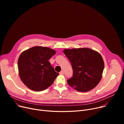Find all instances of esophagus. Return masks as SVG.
I'll use <instances>...</instances> for the list:
<instances>
[{"mask_svg":"<svg viewBox=\"0 0 124 124\" xmlns=\"http://www.w3.org/2000/svg\"><path fill=\"white\" fill-rule=\"evenodd\" d=\"M59 73H60V75H63L64 74V71H61Z\"/></svg>","mask_w":124,"mask_h":124,"instance_id":"obj_1","label":"esophagus"}]
</instances>
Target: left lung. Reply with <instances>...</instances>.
I'll use <instances>...</instances> for the list:
<instances>
[{
  "mask_svg": "<svg viewBox=\"0 0 124 124\" xmlns=\"http://www.w3.org/2000/svg\"><path fill=\"white\" fill-rule=\"evenodd\" d=\"M63 52L73 69V76L67 80L69 85L80 92L94 88L101 79L105 66L101 54L89 48L67 49Z\"/></svg>",
  "mask_w": 124,
  "mask_h": 124,
  "instance_id": "left-lung-1",
  "label": "left lung"
}]
</instances>
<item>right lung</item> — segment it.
Instances as JSON below:
<instances>
[{
	"mask_svg": "<svg viewBox=\"0 0 124 124\" xmlns=\"http://www.w3.org/2000/svg\"><path fill=\"white\" fill-rule=\"evenodd\" d=\"M53 49L41 46L22 52L18 59V69L22 82L30 89L40 92L51 86L59 75L48 61L55 55Z\"/></svg>",
	"mask_w": 124,
	"mask_h": 124,
	"instance_id": "right-lung-1",
	"label": "right lung"
}]
</instances>
